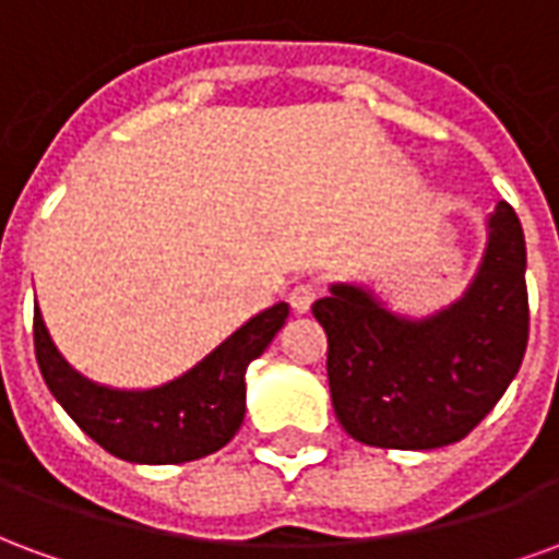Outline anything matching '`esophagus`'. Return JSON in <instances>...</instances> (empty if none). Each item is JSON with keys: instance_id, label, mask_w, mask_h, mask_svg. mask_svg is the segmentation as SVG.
<instances>
[{"instance_id": "34e87169", "label": "esophagus", "mask_w": 559, "mask_h": 559, "mask_svg": "<svg viewBox=\"0 0 559 559\" xmlns=\"http://www.w3.org/2000/svg\"><path fill=\"white\" fill-rule=\"evenodd\" d=\"M317 299V287L311 281H299L296 287L290 290V305L296 314H305V311H311V305Z\"/></svg>"}]
</instances>
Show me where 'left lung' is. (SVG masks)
Listing matches in <instances>:
<instances>
[{
  "label": "left lung",
  "instance_id": "obj_1",
  "mask_svg": "<svg viewBox=\"0 0 559 559\" xmlns=\"http://www.w3.org/2000/svg\"><path fill=\"white\" fill-rule=\"evenodd\" d=\"M524 272L521 221L509 203H497L476 275L437 314L401 317L359 284H332L311 311L326 329L341 428L380 449L464 440L503 399L527 350Z\"/></svg>",
  "mask_w": 559,
  "mask_h": 559
}]
</instances>
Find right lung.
Masks as SVG:
<instances>
[{"label":"right lung","mask_w":559,"mask_h":559,"mask_svg":"<svg viewBox=\"0 0 559 559\" xmlns=\"http://www.w3.org/2000/svg\"><path fill=\"white\" fill-rule=\"evenodd\" d=\"M287 314V302L260 311L164 386L110 389L62 359L35 305V359L53 399L110 455L131 464H182L218 452L239 431L245 371L272 344Z\"/></svg>","instance_id":"right-lung-1"}]
</instances>
